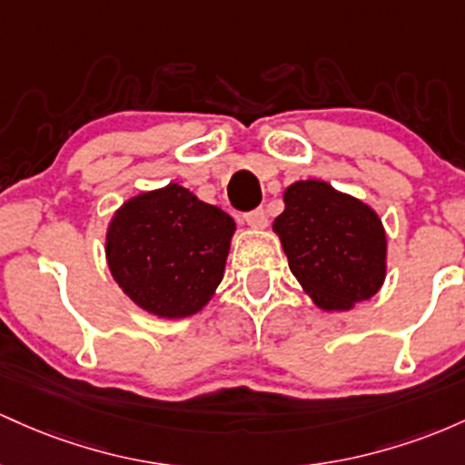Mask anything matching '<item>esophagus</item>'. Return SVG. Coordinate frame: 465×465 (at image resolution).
<instances>
[{"mask_svg":"<svg viewBox=\"0 0 465 465\" xmlns=\"http://www.w3.org/2000/svg\"><path fill=\"white\" fill-rule=\"evenodd\" d=\"M243 219H246L250 228H265V223H268V213H265L263 208H254V211L246 213Z\"/></svg>","mask_w":465,"mask_h":465,"instance_id":"esophagus-1","label":"esophagus"}]
</instances>
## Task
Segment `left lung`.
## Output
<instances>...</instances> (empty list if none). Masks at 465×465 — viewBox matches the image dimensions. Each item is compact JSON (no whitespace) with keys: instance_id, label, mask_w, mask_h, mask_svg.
Listing matches in <instances>:
<instances>
[{"instance_id":"1","label":"left lung","mask_w":465,"mask_h":465,"mask_svg":"<svg viewBox=\"0 0 465 465\" xmlns=\"http://www.w3.org/2000/svg\"><path fill=\"white\" fill-rule=\"evenodd\" d=\"M283 202L272 231L292 274L321 310L347 312L378 294L387 276V234L371 206L321 180L294 182Z\"/></svg>"}]
</instances>
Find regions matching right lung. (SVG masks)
Instances as JSON below:
<instances>
[{
	"label": "right lung",
	"mask_w": 465,
	"mask_h": 465,
	"mask_svg": "<svg viewBox=\"0 0 465 465\" xmlns=\"http://www.w3.org/2000/svg\"><path fill=\"white\" fill-rule=\"evenodd\" d=\"M232 234L228 213L173 182L114 213L105 237L109 272L149 314L193 316L222 283Z\"/></svg>",
	"instance_id": "1"
}]
</instances>
